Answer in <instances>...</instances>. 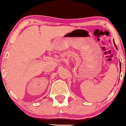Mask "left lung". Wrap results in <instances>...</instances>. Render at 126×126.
Returning a JSON list of instances; mask_svg holds the SVG:
<instances>
[{
  "label": "left lung",
  "instance_id": "left-lung-1",
  "mask_svg": "<svg viewBox=\"0 0 126 126\" xmlns=\"http://www.w3.org/2000/svg\"><path fill=\"white\" fill-rule=\"evenodd\" d=\"M115 44V47H116V48H117V46H116V45H115V44ZM120 67H121V63H120Z\"/></svg>",
  "mask_w": 126,
  "mask_h": 126
}]
</instances>
